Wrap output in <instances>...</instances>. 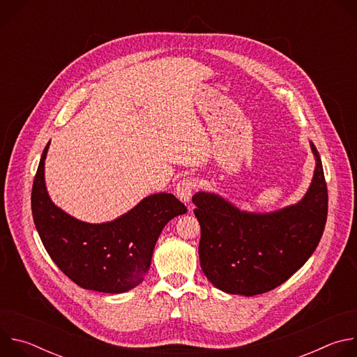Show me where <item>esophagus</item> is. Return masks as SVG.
I'll list each match as a JSON object with an SVG mask.
<instances>
[{
    "mask_svg": "<svg viewBox=\"0 0 357 357\" xmlns=\"http://www.w3.org/2000/svg\"><path fill=\"white\" fill-rule=\"evenodd\" d=\"M195 186H196L195 179H192V178H183V179L179 181L178 185H176V189H175L176 196H178L183 203H188V205H189V202L192 200V195H193Z\"/></svg>",
    "mask_w": 357,
    "mask_h": 357,
    "instance_id": "34e87169",
    "label": "esophagus"
}]
</instances>
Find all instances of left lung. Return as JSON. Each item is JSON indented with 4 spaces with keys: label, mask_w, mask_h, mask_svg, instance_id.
I'll return each instance as SVG.
<instances>
[{
    "label": "left lung",
    "mask_w": 357,
    "mask_h": 357,
    "mask_svg": "<svg viewBox=\"0 0 357 357\" xmlns=\"http://www.w3.org/2000/svg\"><path fill=\"white\" fill-rule=\"evenodd\" d=\"M308 190L294 205L247 212L215 192L192 200L202 236L200 267L220 291L252 296L268 292L296 273L318 247L328 216V189L319 152Z\"/></svg>",
    "instance_id": "1"
}]
</instances>
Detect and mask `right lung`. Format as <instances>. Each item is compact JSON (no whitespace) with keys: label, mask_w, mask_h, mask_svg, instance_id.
<instances>
[{"label":"right lung","mask_w":357,"mask_h":357,"mask_svg":"<svg viewBox=\"0 0 357 357\" xmlns=\"http://www.w3.org/2000/svg\"><path fill=\"white\" fill-rule=\"evenodd\" d=\"M46 144L33 179V223L45 250L73 282L84 289L123 294L142 282L157 240L169 220L186 213L172 193L145 196L110 222L79 220L50 199L45 183Z\"/></svg>","instance_id":"right-lung-1"}]
</instances>
